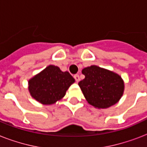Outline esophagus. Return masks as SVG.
Listing matches in <instances>:
<instances>
[{"mask_svg": "<svg viewBox=\"0 0 147 147\" xmlns=\"http://www.w3.org/2000/svg\"><path fill=\"white\" fill-rule=\"evenodd\" d=\"M74 78L76 79V82H78L80 81V78H79V76H78V75H75V76H74Z\"/></svg>", "mask_w": 147, "mask_h": 147, "instance_id": "esophagus-1", "label": "esophagus"}]
</instances>
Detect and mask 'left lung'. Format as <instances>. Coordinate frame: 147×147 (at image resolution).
<instances>
[{
  "label": "left lung",
  "instance_id": "8db88e82",
  "mask_svg": "<svg viewBox=\"0 0 147 147\" xmlns=\"http://www.w3.org/2000/svg\"><path fill=\"white\" fill-rule=\"evenodd\" d=\"M82 72L85 78L78 85L88 104L105 109L120 100L124 92V82L118 74L94 65L83 69Z\"/></svg>",
  "mask_w": 147,
  "mask_h": 147
}]
</instances>
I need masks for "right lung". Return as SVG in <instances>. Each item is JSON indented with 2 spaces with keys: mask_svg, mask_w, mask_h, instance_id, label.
Segmentation results:
<instances>
[{
  "mask_svg": "<svg viewBox=\"0 0 147 147\" xmlns=\"http://www.w3.org/2000/svg\"><path fill=\"white\" fill-rule=\"evenodd\" d=\"M75 82L69 71H62L58 66L49 65L28 81V90L32 98L44 105L60 100Z\"/></svg>",
  "mask_w": 147,
  "mask_h": 147,
  "instance_id": "add662e5",
  "label": "right lung"
}]
</instances>
